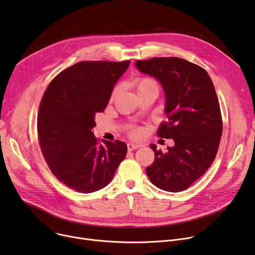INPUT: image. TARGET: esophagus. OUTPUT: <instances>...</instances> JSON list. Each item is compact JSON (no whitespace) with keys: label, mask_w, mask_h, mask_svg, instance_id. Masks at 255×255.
Instances as JSON below:
<instances>
[{"label":"esophagus","mask_w":255,"mask_h":255,"mask_svg":"<svg viewBox=\"0 0 255 255\" xmlns=\"http://www.w3.org/2000/svg\"><path fill=\"white\" fill-rule=\"evenodd\" d=\"M127 146H128V150H129V151H132V150H136V149L140 148L141 144H138V143H133V142H129V143L127 144Z\"/></svg>","instance_id":"esophagus-1"}]
</instances>
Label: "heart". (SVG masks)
<instances>
[{"label": "heart", "mask_w": 255, "mask_h": 255, "mask_svg": "<svg viewBox=\"0 0 255 255\" xmlns=\"http://www.w3.org/2000/svg\"><path fill=\"white\" fill-rule=\"evenodd\" d=\"M134 87H135V90L138 94V93H140L142 91H145V90H149V89H152V88H158V84L154 78L149 77V76H144V77H139V78L135 79ZM119 93H120V86H116L114 88L113 92H112L111 98L112 99L116 98ZM130 134L133 137H137L140 134V130L137 129V128H133V129L130 130Z\"/></svg>", "instance_id": "heart-1"}]
</instances>
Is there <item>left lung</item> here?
Instances as JSON below:
<instances>
[{
    "instance_id": "8db88e82",
    "label": "left lung",
    "mask_w": 255,
    "mask_h": 255,
    "mask_svg": "<svg viewBox=\"0 0 255 255\" xmlns=\"http://www.w3.org/2000/svg\"><path fill=\"white\" fill-rule=\"evenodd\" d=\"M135 66L161 84L168 120L157 134L175 141L166 153L150 144L155 160L146 175L160 189L183 191L208 170L219 148L222 118L215 88L204 68L184 59L138 60Z\"/></svg>"
}]
</instances>
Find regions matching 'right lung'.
Masks as SVG:
<instances>
[{
  "mask_svg": "<svg viewBox=\"0 0 255 255\" xmlns=\"http://www.w3.org/2000/svg\"><path fill=\"white\" fill-rule=\"evenodd\" d=\"M129 64L76 63L53 78L43 94L37 118L40 148L53 176L77 192L104 188L126 157L125 142L99 144L92 129Z\"/></svg>",
  "mask_w": 255,
  "mask_h": 255,
  "instance_id": "add662e5",
  "label": "right lung"
}]
</instances>
